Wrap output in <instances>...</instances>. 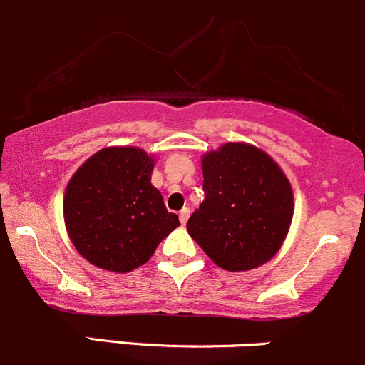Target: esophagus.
<instances>
[{
	"mask_svg": "<svg viewBox=\"0 0 365 365\" xmlns=\"http://www.w3.org/2000/svg\"><path fill=\"white\" fill-rule=\"evenodd\" d=\"M187 217H190V209H186V207H184L181 212H179V221H181L182 225H186Z\"/></svg>",
	"mask_w": 365,
	"mask_h": 365,
	"instance_id": "1",
	"label": "esophagus"
}]
</instances>
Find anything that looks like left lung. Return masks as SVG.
I'll list each match as a JSON object with an SVG mask.
<instances>
[{"label":"left lung","mask_w":365,"mask_h":365,"mask_svg":"<svg viewBox=\"0 0 365 365\" xmlns=\"http://www.w3.org/2000/svg\"><path fill=\"white\" fill-rule=\"evenodd\" d=\"M205 198L191 214L190 237L219 268L247 272L280 250L294 214L292 186L259 148L226 143L202 156Z\"/></svg>","instance_id":"left-lung-1"}]
</instances>
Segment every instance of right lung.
<instances>
[{
  "mask_svg": "<svg viewBox=\"0 0 365 365\" xmlns=\"http://www.w3.org/2000/svg\"><path fill=\"white\" fill-rule=\"evenodd\" d=\"M155 156L137 146L93 153L69 179L64 225L90 264L128 273L150 261L156 247L179 226L151 184Z\"/></svg>",
  "mask_w": 365,
  "mask_h": 365,
  "instance_id": "add662e5",
  "label": "right lung"
}]
</instances>
